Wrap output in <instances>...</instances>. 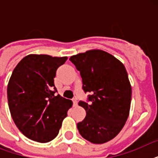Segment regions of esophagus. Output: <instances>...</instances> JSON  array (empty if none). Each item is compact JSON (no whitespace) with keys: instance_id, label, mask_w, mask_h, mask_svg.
I'll list each match as a JSON object with an SVG mask.
<instances>
[{"instance_id":"34e87169","label":"esophagus","mask_w":158,"mask_h":158,"mask_svg":"<svg viewBox=\"0 0 158 158\" xmlns=\"http://www.w3.org/2000/svg\"><path fill=\"white\" fill-rule=\"evenodd\" d=\"M77 104H78V102H77V100L76 99H74V100H73V105L75 106H77Z\"/></svg>"}]
</instances>
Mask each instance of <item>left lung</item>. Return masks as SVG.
<instances>
[{
	"label": "left lung",
	"instance_id": "left-lung-1",
	"mask_svg": "<svg viewBox=\"0 0 158 158\" xmlns=\"http://www.w3.org/2000/svg\"><path fill=\"white\" fill-rule=\"evenodd\" d=\"M80 72L89 103L80 101L86 116L77 124L84 139L96 144L110 141L124 127L129 115L132 89L125 65L110 53L94 49L72 56Z\"/></svg>",
	"mask_w": 158,
	"mask_h": 158
}]
</instances>
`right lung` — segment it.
Listing matches in <instances>:
<instances>
[{"instance_id": "1", "label": "right lung", "mask_w": 158, "mask_h": 158, "mask_svg": "<svg viewBox=\"0 0 158 158\" xmlns=\"http://www.w3.org/2000/svg\"><path fill=\"white\" fill-rule=\"evenodd\" d=\"M67 56L30 54L14 69L7 86L11 116L29 139L48 143L56 137L71 100L56 94L54 78Z\"/></svg>"}]
</instances>
